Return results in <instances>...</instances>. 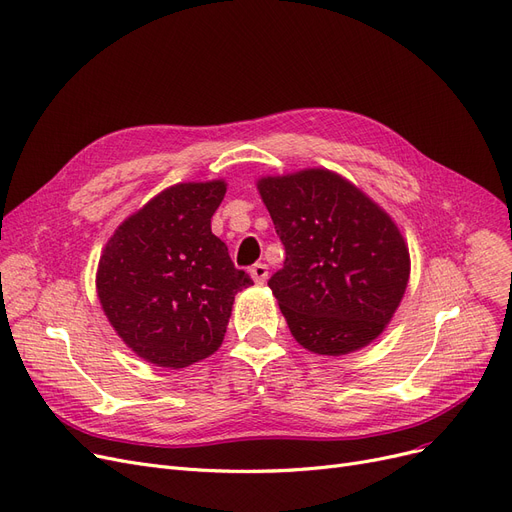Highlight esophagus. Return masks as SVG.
<instances>
[{"label":"esophagus","mask_w":512,"mask_h":512,"mask_svg":"<svg viewBox=\"0 0 512 512\" xmlns=\"http://www.w3.org/2000/svg\"><path fill=\"white\" fill-rule=\"evenodd\" d=\"M249 272H251V278L257 284H263L265 280H268V265H265V263H255Z\"/></svg>","instance_id":"obj_1"}]
</instances>
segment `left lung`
I'll list each match as a JSON object with an SVG mask.
<instances>
[{
    "label": "left lung",
    "instance_id": "obj_1",
    "mask_svg": "<svg viewBox=\"0 0 512 512\" xmlns=\"http://www.w3.org/2000/svg\"><path fill=\"white\" fill-rule=\"evenodd\" d=\"M286 259L268 286L295 341L345 355L381 335L402 301L410 253L395 221L328 169L261 177Z\"/></svg>",
    "mask_w": 512,
    "mask_h": 512
}]
</instances>
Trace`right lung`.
Returning <instances> with one entry per match:
<instances>
[{
  "label": "right lung",
  "instance_id": "1",
  "mask_svg": "<svg viewBox=\"0 0 512 512\" xmlns=\"http://www.w3.org/2000/svg\"><path fill=\"white\" fill-rule=\"evenodd\" d=\"M226 182L175 184L129 215L102 251L96 288L108 322L142 360L186 368L224 341L234 295L253 284L211 232Z\"/></svg>",
  "mask_w": 512,
  "mask_h": 512
}]
</instances>
